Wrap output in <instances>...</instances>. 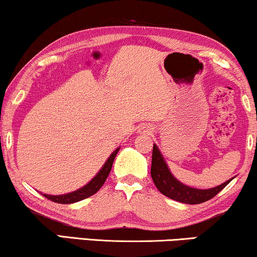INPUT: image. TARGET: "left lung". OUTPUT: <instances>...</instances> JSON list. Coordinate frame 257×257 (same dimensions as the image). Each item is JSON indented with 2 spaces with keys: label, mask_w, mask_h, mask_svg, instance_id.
<instances>
[{
  "label": "left lung",
  "mask_w": 257,
  "mask_h": 257,
  "mask_svg": "<svg viewBox=\"0 0 257 257\" xmlns=\"http://www.w3.org/2000/svg\"><path fill=\"white\" fill-rule=\"evenodd\" d=\"M151 175H152L154 185L159 189L160 193H163L164 195H166L167 198L172 200L188 203V205H196V203L208 201V200L214 198L217 193L222 191L231 181L230 179L224 184L209 189H196L182 185L180 181H178L172 175L163 156H161L160 151L158 150L156 145H153Z\"/></svg>",
  "instance_id": "8db88e82"
}]
</instances>
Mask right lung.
Wrapping results in <instances>:
<instances>
[{
	"instance_id": "1",
	"label": "right lung",
	"mask_w": 257,
	"mask_h": 257,
	"mask_svg": "<svg viewBox=\"0 0 257 257\" xmlns=\"http://www.w3.org/2000/svg\"><path fill=\"white\" fill-rule=\"evenodd\" d=\"M118 151L119 149L115 150L114 152L111 154L110 158H108L104 166L101 167V170L98 172L96 177H94L89 184L78 189V191H75L72 193H69V194H63V195H48V194H42V195H43L44 198H47L48 200H51V201L57 202V203H73L93 195L94 193L99 191L101 186L104 185V182L106 181L108 174H110L111 172L112 164H113L114 158L117 156Z\"/></svg>"
}]
</instances>
